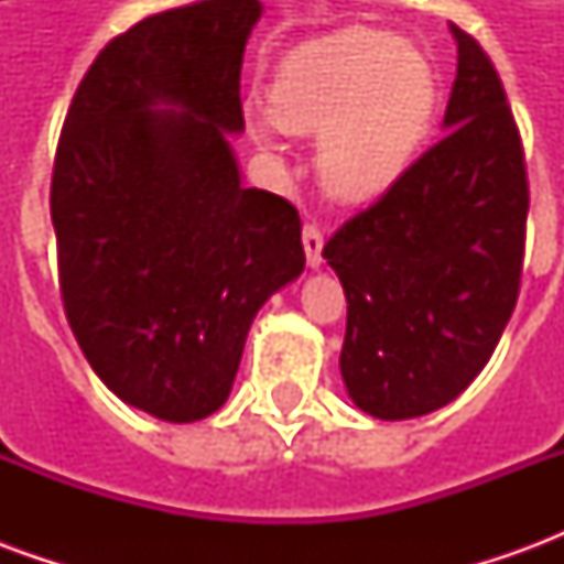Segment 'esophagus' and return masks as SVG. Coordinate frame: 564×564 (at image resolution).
I'll return each mask as SVG.
<instances>
[{"instance_id":"1","label":"esophagus","mask_w":564,"mask_h":564,"mask_svg":"<svg viewBox=\"0 0 564 564\" xmlns=\"http://www.w3.org/2000/svg\"><path fill=\"white\" fill-rule=\"evenodd\" d=\"M302 245H305L307 265H311V269H319V262H323V232H319L317 223L307 220L305 226H302Z\"/></svg>"}]
</instances>
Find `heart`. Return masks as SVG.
I'll use <instances>...</instances> for the list:
<instances>
[{
    "instance_id": "1",
    "label": "heart",
    "mask_w": 564,
    "mask_h": 564,
    "mask_svg": "<svg viewBox=\"0 0 564 564\" xmlns=\"http://www.w3.org/2000/svg\"><path fill=\"white\" fill-rule=\"evenodd\" d=\"M435 111L437 75L429 56L392 32L354 26L283 56L271 105H247L245 127L269 153H281L283 127L319 132L323 186L362 202L411 169Z\"/></svg>"
}]
</instances>
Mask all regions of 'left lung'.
Instances as JSON below:
<instances>
[{"instance_id":"obj_1","label":"left lung","mask_w":564,"mask_h":564,"mask_svg":"<svg viewBox=\"0 0 564 564\" xmlns=\"http://www.w3.org/2000/svg\"><path fill=\"white\" fill-rule=\"evenodd\" d=\"M449 32L459 54L449 132L323 247L347 295L341 378L378 420L453 402L484 371L520 295V127L480 42L453 23Z\"/></svg>"}]
</instances>
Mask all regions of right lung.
I'll return each instance as SVG.
<instances>
[{"mask_svg":"<svg viewBox=\"0 0 564 564\" xmlns=\"http://www.w3.org/2000/svg\"><path fill=\"white\" fill-rule=\"evenodd\" d=\"M259 14V0H202L115 35L56 144L68 326L117 399L169 423L229 399L257 311L305 269L299 210L241 186L229 148Z\"/></svg>","mask_w":564,"mask_h":564,"instance_id":"1","label":"right lung"}]
</instances>
